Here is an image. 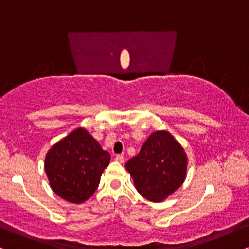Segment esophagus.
<instances>
[{
  "mask_svg": "<svg viewBox=\"0 0 249 249\" xmlns=\"http://www.w3.org/2000/svg\"><path fill=\"white\" fill-rule=\"evenodd\" d=\"M115 159H116V161L121 162V164H123V162H124V160H125V158H124V156H123V154H117Z\"/></svg>",
  "mask_w": 249,
  "mask_h": 249,
  "instance_id": "34e87169",
  "label": "esophagus"
}]
</instances>
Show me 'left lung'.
I'll return each instance as SVG.
<instances>
[{
    "label": "left lung",
    "instance_id": "8db88e82",
    "mask_svg": "<svg viewBox=\"0 0 249 249\" xmlns=\"http://www.w3.org/2000/svg\"><path fill=\"white\" fill-rule=\"evenodd\" d=\"M187 164L181 144L168 131L159 130L148 136L125 168L139 194L152 202H161L184 184Z\"/></svg>",
    "mask_w": 249,
    "mask_h": 249
}]
</instances>
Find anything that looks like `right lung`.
Listing matches in <instances>:
<instances>
[{
  "mask_svg": "<svg viewBox=\"0 0 249 249\" xmlns=\"http://www.w3.org/2000/svg\"><path fill=\"white\" fill-rule=\"evenodd\" d=\"M111 156L84 127H77L48 151L44 170L51 190L72 204L95 193Z\"/></svg>",
  "mask_w": 249,
  "mask_h": 249,
  "instance_id": "add662e5",
  "label": "right lung"
}]
</instances>
